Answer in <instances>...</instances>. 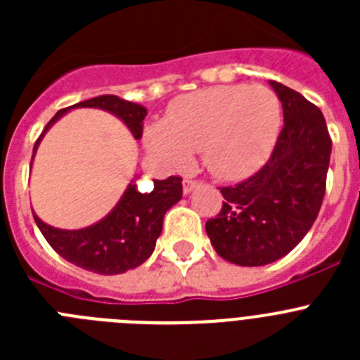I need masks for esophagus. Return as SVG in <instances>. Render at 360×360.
I'll list each match as a JSON object with an SVG mask.
<instances>
[{"label":"esophagus","instance_id":"esophagus-1","mask_svg":"<svg viewBox=\"0 0 360 360\" xmlns=\"http://www.w3.org/2000/svg\"><path fill=\"white\" fill-rule=\"evenodd\" d=\"M182 184H184V193H186V195H189L191 191L198 186V180H195V178H191V176H186L184 178Z\"/></svg>","mask_w":360,"mask_h":360}]
</instances>
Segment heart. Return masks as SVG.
I'll list each match as a JSON object with an SVG mask.
<instances>
[{
    "mask_svg": "<svg viewBox=\"0 0 360 360\" xmlns=\"http://www.w3.org/2000/svg\"><path fill=\"white\" fill-rule=\"evenodd\" d=\"M281 129V103L265 86H212L184 95L164 122L144 131L148 151L167 169L189 165L200 151L214 176L240 180L265 164Z\"/></svg>",
    "mask_w": 360,
    "mask_h": 360,
    "instance_id": "b5f03b06",
    "label": "heart"
}]
</instances>
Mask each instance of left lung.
Returning <instances> with one entry per match:
<instances>
[{
    "mask_svg": "<svg viewBox=\"0 0 360 360\" xmlns=\"http://www.w3.org/2000/svg\"><path fill=\"white\" fill-rule=\"evenodd\" d=\"M283 104V128L269 162L236 186L219 187L225 202L205 224L218 256L262 266L287 256L316 221L326 191L332 139L316 104L270 81Z\"/></svg>",
    "mask_w": 360,
    "mask_h": 360,
    "instance_id": "obj_1",
    "label": "left lung"
}]
</instances>
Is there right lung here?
<instances>
[{
	"mask_svg": "<svg viewBox=\"0 0 360 360\" xmlns=\"http://www.w3.org/2000/svg\"><path fill=\"white\" fill-rule=\"evenodd\" d=\"M70 108H101L110 111L124 120L136 141L142 139V120L148 115V110L141 104L124 101L117 95H101ZM70 108L57 111L53 119L46 124L44 131L59 117L65 115ZM44 131L37 139L34 153ZM180 198H182V178L169 176L165 180H155L153 191L149 193H141L136 184H129L115 209L91 227L63 231L46 225L36 214L34 219L39 231L43 232L44 240L66 262L95 274H122L126 270L142 265L151 256L162 232L164 214Z\"/></svg>",
	"mask_w": 360,
	"mask_h": 360,
	"instance_id": "1",
	"label": "right lung"
}]
</instances>
